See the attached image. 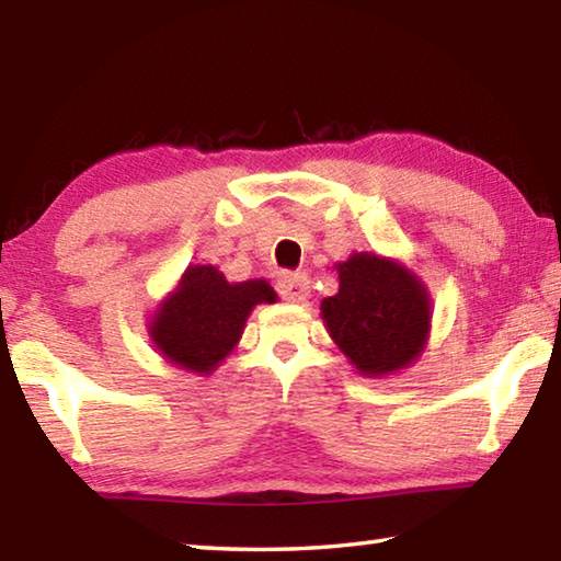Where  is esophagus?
Returning a JSON list of instances; mask_svg holds the SVG:
<instances>
[{"label": "esophagus", "instance_id": "1", "mask_svg": "<svg viewBox=\"0 0 561 561\" xmlns=\"http://www.w3.org/2000/svg\"><path fill=\"white\" fill-rule=\"evenodd\" d=\"M277 289H279V297L284 299V301H304L307 299V294H309V277L304 272H287V274H282L279 277V284H277Z\"/></svg>", "mask_w": 561, "mask_h": 561}]
</instances>
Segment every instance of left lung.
<instances>
[{
	"label": "left lung",
	"mask_w": 561,
	"mask_h": 561,
	"mask_svg": "<svg viewBox=\"0 0 561 561\" xmlns=\"http://www.w3.org/2000/svg\"><path fill=\"white\" fill-rule=\"evenodd\" d=\"M331 339L360 374L405 368L423 351L431 301L411 272L360 252L339 264V294L321 301Z\"/></svg>",
	"instance_id": "1"
}]
</instances>
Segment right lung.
Wrapping results in <instances>:
<instances>
[{"instance_id":"add662e5","label":"right lung","mask_w":561,"mask_h":561,"mask_svg":"<svg viewBox=\"0 0 561 561\" xmlns=\"http://www.w3.org/2000/svg\"><path fill=\"white\" fill-rule=\"evenodd\" d=\"M267 282L230 284L213 264L187 267L150 327L160 354L185 371L207 374L234 348L254 304L274 301Z\"/></svg>"}]
</instances>
